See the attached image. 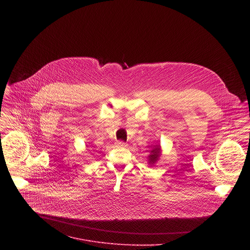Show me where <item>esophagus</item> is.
Masks as SVG:
<instances>
[{
    "instance_id": "1",
    "label": "esophagus",
    "mask_w": 250,
    "mask_h": 250,
    "mask_svg": "<svg viewBox=\"0 0 250 250\" xmlns=\"http://www.w3.org/2000/svg\"><path fill=\"white\" fill-rule=\"evenodd\" d=\"M117 146H119V147H125L126 146V144L125 142H124V141H122V140H120V141H117Z\"/></svg>"
}]
</instances>
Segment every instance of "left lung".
Listing matches in <instances>:
<instances>
[{"label": "left lung", "mask_w": 250, "mask_h": 250, "mask_svg": "<svg viewBox=\"0 0 250 250\" xmlns=\"http://www.w3.org/2000/svg\"><path fill=\"white\" fill-rule=\"evenodd\" d=\"M159 155H160L159 146H155V147L151 150V153H150V155H149V161H150V163L153 164V163L158 159Z\"/></svg>", "instance_id": "obj_1"}]
</instances>
